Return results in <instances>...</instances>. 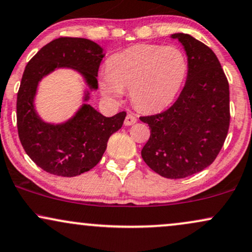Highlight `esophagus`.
Segmentation results:
<instances>
[{"mask_svg":"<svg viewBox=\"0 0 252 252\" xmlns=\"http://www.w3.org/2000/svg\"><path fill=\"white\" fill-rule=\"evenodd\" d=\"M136 122H137V117H136L134 114H128L126 115V120H124V124H126V126H132V124H135Z\"/></svg>","mask_w":252,"mask_h":252,"instance_id":"34e87169","label":"esophagus"}]
</instances>
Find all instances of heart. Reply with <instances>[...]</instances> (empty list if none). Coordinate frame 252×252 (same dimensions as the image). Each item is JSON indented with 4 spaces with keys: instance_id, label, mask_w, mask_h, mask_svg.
<instances>
[{
    "instance_id": "heart-1",
    "label": "heart",
    "mask_w": 252,
    "mask_h": 252,
    "mask_svg": "<svg viewBox=\"0 0 252 252\" xmlns=\"http://www.w3.org/2000/svg\"><path fill=\"white\" fill-rule=\"evenodd\" d=\"M187 74L188 61L180 48L136 44L109 59L99 84L102 93L113 99L130 90L139 110L154 113L175 101Z\"/></svg>"
}]
</instances>
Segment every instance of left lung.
<instances>
[{
	"label": "left lung",
	"instance_id": "obj_1",
	"mask_svg": "<svg viewBox=\"0 0 252 252\" xmlns=\"http://www.w3.org/2000/svg\"><path fill=\"white\" fill-rule=\"evenodd\" d=\"M188 57V75L177 101L168 110L139 117L150 138L142 158L165 178L177 180L204 170L216 158L228 135L229 83L217 56L192 36L177 32Z\"/></svg>",
	"mask_w": 252,
	"mask_h": 252
}]
</instances>
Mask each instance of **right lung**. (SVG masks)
I'll return each instance as SVG.
<instances>
[{"instance_id": "add662e5", "label": "right lung", "mask_w": 252, "mask_h": 252, "mask_svg": "<svg viewBox=\"0 0 252 252\" xmlns=\"http://www.w3.org/2000/svg\"><path fill=\"white\" fill-rule=\"evenodd\" d=\"M103 57V48L90 39L60 37L44 45L24 69L16 103L19 137L27 155L49 174L74 177L89 171L101 160L109 137L122 128L126 111L105 117L88 104L90 93L98 88L96 77ZM63 67L84 77V103L64 123H44L34 108L38 84Z\"/></svg>"}]
</instances>
